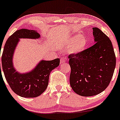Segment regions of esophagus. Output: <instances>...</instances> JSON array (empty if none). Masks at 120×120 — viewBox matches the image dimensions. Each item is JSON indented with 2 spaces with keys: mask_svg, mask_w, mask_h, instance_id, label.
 I'll return each instance as SVG.
<instances>
[{
  "mask_svg": "<svg viewBox=\"0 0 120 120\" xmlns=\"http://www.w3.org/2000/svg\"><path fill=\"white\" fill-rule=\"evenodd\" d=\"M66 61V59L65 58H60V63L61 64H64V63H65Z\"/></svg>",
  "mask_w": 120,
  "mask_h": 120,
  "instance_id": "obj_1",
  "label": "esophagus"
}]
</instances>
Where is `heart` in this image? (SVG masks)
I'll return each instance as SVG.
<instances>
[{
	"instance_id": "heart-1",
	"label": "heart",
	"mask_w": 120,
	"mask_h": 120,
	"mask_svg": "<svg viewBox=\"0 0 120 120\" xmlns=\"http://www.w3.org/2000/svg\"><path fill=\"white\" fill-rule=\"evenodd\" d=\"M88 41L86 37L81 34H77L72 36L67 42L69 51L71 54H78L85 50Z\"/></svg>"
}]
</instances>
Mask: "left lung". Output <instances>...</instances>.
I'll return each mask as SVG.
<instances>
[{
  "label": "left lung",
  "instance_id": "8db88e82",
  "mask_svg": "<svg viewBox=\"0 0 120 120\" xmlns=\"http://www.w3.org/2000/svg\"><path fill=\"white\" fill-rule=\"evenodd\" d=\"M94 45L82 52L69 55L72 89L81 96H95L110 83L116 64L110 39L97 27L93 28Z\"/></svg>",
  "mask_w": 120,
  "mask_h": 120
}]
</instances>
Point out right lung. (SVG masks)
Masks as SVG:
<instances>
[{"label": "right lung", "instance_id": "1", "mask_svg": "<svg viewBox=\"0 0 120 120\" xmlns=\"http://www.w3.org/2000/svg\"><path fill=\"white\" fill-rule=\"evenodd\" d=\"M40 37L35 30L20 29L9 37L4 47L2 65L5 78L14 92L22 97H37L43 93L48 86L50 73L60 65V60L56 58L52 60H42L29 73L22 74L15 70L12 59L19 39H38Z\"/></svg>", "mask_w": 120, "mask_h": 120}]
</instances>
